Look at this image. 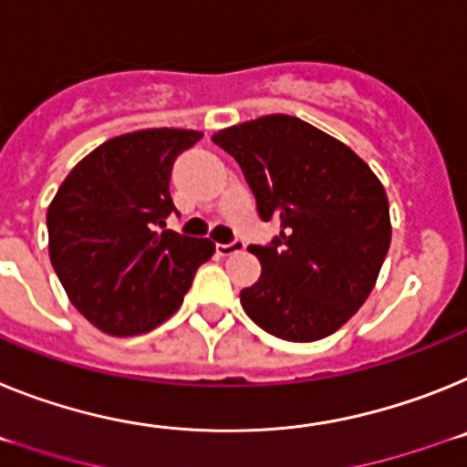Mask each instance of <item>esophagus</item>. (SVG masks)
<instances>
[{"instance_id": "obj_1", "label": "esophagus", "mask_w": 467, "mask_h": 467, "mask_svg": "<svg viewBox=\"0 0 467 467\" xmlns=\"http://www.w3.org/2000/svg\"><path fill=\"white\" fill-rule=\"evenodd\" d=\"M244 249L242 242H233V244H216V251L221 256H230V254H237V251Z\"/></svg>"}]
</instances>
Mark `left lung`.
<instances>
[{"label":"left lung","mask_w":467,"mask_h":467,"mask_svg":"<svg viewBox=\"0 0 467 467\" xmlns=\"http://www.w3.org/2000/svg\"><path fill=\"white\" fill-rule=\"evenodd\" d=\"M242 166L270 246H251L261 279L239 294L267 334L310 343L338 331L374 289L390 249V204L367 161L291 115H265L211 136Z\"/></svg>","instance_id":"left-lung-1"}]
</instances>
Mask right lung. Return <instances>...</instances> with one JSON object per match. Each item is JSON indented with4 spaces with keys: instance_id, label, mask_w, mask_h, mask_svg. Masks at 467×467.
<instances>
[{
    "instance_id": "add662e5",
    "label": "right lung",
    "mask_w": 467,
    "mask_h": 467,
    "mask_svg": "<svg viewBox=\"0 0 467 467\" xmlns=\"http://www.w3.org/2000/svg\"><path fill=\"white\" fill-rule=\"evenodd\" d=\"M194 129H140L105 140L67 173L47 211L48 258L72 306L110 336L160 327L181 307L216 244L166 228L171 166Z\"/></svg>"
}]
</instances>
